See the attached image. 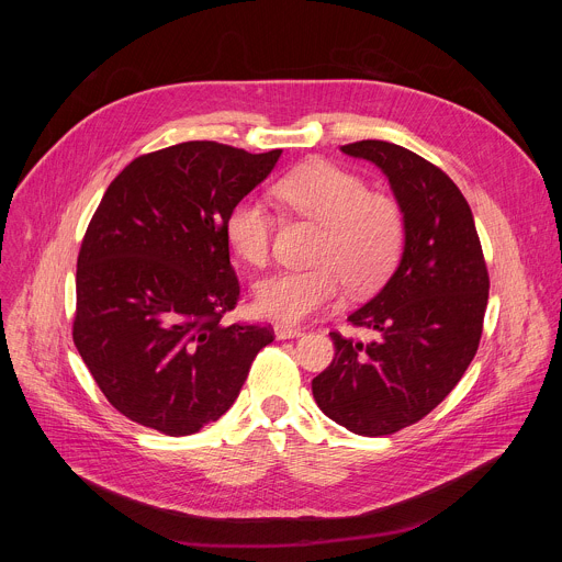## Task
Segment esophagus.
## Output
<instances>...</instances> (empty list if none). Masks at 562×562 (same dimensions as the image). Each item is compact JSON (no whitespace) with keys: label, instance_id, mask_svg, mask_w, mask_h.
<instances>
[{"label":"esophagus","instance_id":"obj_1","mask_svg":"<svg viewBox=\"0 0 562 562\" xmlns=\"http://www.w3.org/2000/svg\"><path fill=\"white\" fill-rule=\"evenodd\" d=\"M304 336V329L300 327H291V325H278L276 327V338L278 340H289V338H300Z\"/></svg>","mask_w":562,"mask_h":562}]
</instances>
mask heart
<instances>
[{
  "label": "heart",
  "mask_w": 562,
  "mask_h": 562,
  "mask_svg": "<svg viewBox=\"0 0 562 562\" xmlns=\"http://www.w3.org/2000/svg\"><path fill=\"white\" fill-rule=\"evenodd\" d=\"M276 193L297 215L323 224L313 269H286L256 284V306L282 325L331 304L342 282L353 293L375 289L393 269L405 239L400 204L331 162L313 159L286 173ZM224 235L239 260L265 267L271 258L273 215L256 198L237 200L226 220Z\"/></svg>",
  "instance_id": "1"
}]
</instances>
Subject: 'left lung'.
Returning <instances> with one entry per match:
<instances>
[{
  "mask_svg": "<svg viewBox=\"0 0 562 562\" xmlns=\"http://www.w3.org/2000/svg\"><path fill=\"white\" fill-rule=\"evenodd\" d=\"M389 180L405 217V247L386 284L349 313L373 331L329 334L334 362L313 378L317 407L358 436H389L423 420L460 382L483 336L490 273L471 209L436 165L382 139L345 144Z\"/></svg>",
  "mask_w": 562,
  "mask_h": 562,
  "instance_id": "obj_1",
  "label": "left lung"
}]
</instances>
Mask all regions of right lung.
I'll return each mask as SVG.
<instances>
[{
	"instance_id": "obj_1",
	"label": "right lung",
	"mask_w": 562,
	"mask_h": 562,
	"mask_svg": "<svg viewBox=\"0 0 562 562\" xmlns=\"http://www.w3.org/2000/svg\"><path fill=\"white\" fill-rule=\"evenodd\" d=\"M280 155L182 142L135 157L106 189L77 256L72 342L128 420L200 431L273 342L271 327L222 323L239 297L224 220Z\"/></svg>"
}]
</instances>
